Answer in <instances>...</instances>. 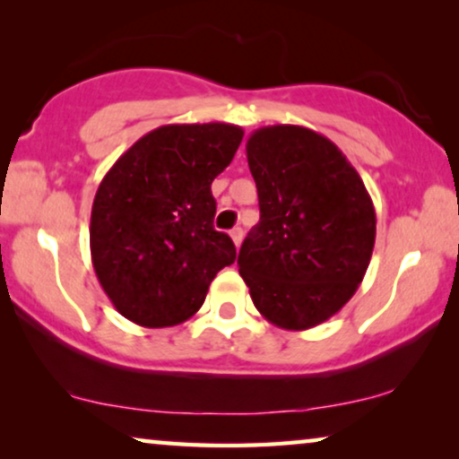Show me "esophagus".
<instances>
[{
	"label": "esophagus",
	"mask_w": 459,
	"mask_h": 459,
	"mask_svg": "<svg viewBox=\"0 0 459 459\" xmlns=\"http://www.w3.org/2000/svg\"><path fill=\"white\" fill-rule=\"evenodd\" d=\"M230 239H233L235 246L239 247L241 241H243V229H239V226H237V229L230 230Z\"/></svg>",
	"instance_id": "34e87169"
}]
</instances>
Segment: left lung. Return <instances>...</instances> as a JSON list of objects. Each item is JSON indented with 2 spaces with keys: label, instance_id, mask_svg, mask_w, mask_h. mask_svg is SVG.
<instances>
[{
  "label": "left lung",
  "instance_id": "obj_1",
  "mask_svg": "<svg viewBox=\"0 0 459 459\" xmlns=\"http://www.w3.org/2000/svg\"><path fill=\"white\" fill-rule=\"evenodd\" d=\"M246 151L260 222L241 246L239 274L268 323L304 332L361 285L376 243L374 201L344 152L308 127H260Z\"/></svg>",
  "mask_w": 459,
  "mask_h": 459
}]
</instances>
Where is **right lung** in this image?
Listing matches in <instances>:
<instances>
[{"instance_id":"1","label":"right lung","mask_w":459,"mask_h":459,"mask_svg":"<svg viewBox=\"0 0 459 459\" xmlns=\"http://www.w3.org/2000/svg\"><path fill=\"white\" fill-rule=\"evenodd\" d=\"M233 124H169L144 134L108 169L90 220L96 277L113 307L143 327L197 313L235 243L213 230L212 182L233 161Z\"/></svg>"}]
</instances>
